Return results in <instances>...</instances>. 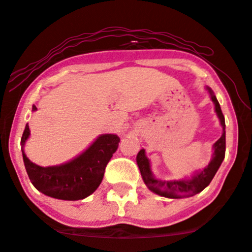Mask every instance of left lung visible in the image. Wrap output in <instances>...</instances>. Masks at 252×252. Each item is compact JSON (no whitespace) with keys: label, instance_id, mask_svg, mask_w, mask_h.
<instances>
[{"label":"left lung","instance_id":"obj_1","mask_svg":"<svg viewBox=\"0 0 252 252\" xmlns=\"http://www.w3.org/2000/svg\"><path fill=\"white\" fill-rule=\"evenodd\" d=\"M207 89L210 93L211 101L215 104V111H216L217 116L220 118V126L223 128L222 136L214 144V156L208 166H205L202 171L193 175L190 180L160 181L154 177L153 172H151L150 162L148 157L145 156L144 149L139 150V153L137 154L136 160H137V165L145 186L157 195L166 197V198H183V197H191L196 195V193L201 192L202 190H204L210 184L214 176L216 175L218 168L222 164L224 156H225V120H224L220 105L217 101L216 96L214 95L213 90L210 88H207Z\"/></svg>","mask_w":252,"mask_h":252}]
</instances>
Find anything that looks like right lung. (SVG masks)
<instances>
[{
	"instance_id": "right-lung-1",
	"label": "right lung",
	"mask_w": 252,
	"mask_h": 252,
	"mask_svg": "<svg viewBox=\"0 0 252 252\" xmlns=\"http://www.w3.org/2000/svg\"><path fill=\"white\" fill-rule=\"evenodd\" d=\"M36 109L32 105V111ZM29 135V126L27 124L21 144L24 166L30 182L44 195L64 201L83 199L95 191L101 184L105 166L117 150L120 142L117 135H101L84 153L70 162L44 168L32 163L24 154L23 145Z\"/></svg>"
}]
</instances>
